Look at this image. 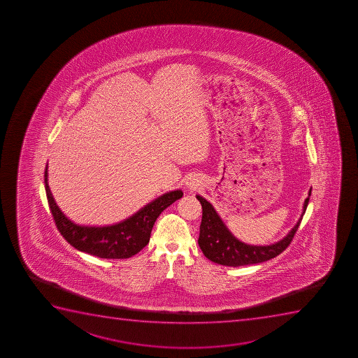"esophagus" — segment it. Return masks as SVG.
<instances>
[{
    "label": "esophagus",
    "mask_w": 358,
    "mask_h": 358,
    "mask_svg": "<svg viewBox=\"0 0 358 358\" xmlns=\"http://www.w3.org/2000/svg\"><path fill=\"white\" fill-rule=\"evenodd\" d=\"M187 185H188V188L190 189V190H196V189L199 188V182L195 181V180H190V181L187 183Z\"/></svg>",
    "instance_id": "34e87169"
}]
</instances>
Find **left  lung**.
Here are the masks:
<instances>
[{"label": "left lung", "instance_id": "8db88e82", "mask_svg": "<svg viewBox=\"0 0 358 358\" xmlns=\"http://www.w3.org/2000/svg\"><path fill=\"white\" fill-rule=\"evenodd\" d=\"M310 194L312 190H309L308 197L306 199L300 220H297L296 225L289 231V234L278 243L266 246L248 245L238 241L223 223L213 204L203 199L202 196L197 195L196 197L202 204L203 209L202 223L199 227V248L206 258L210 259L211 262L231 267L253 265L275 258L276 255L285 251L293 241L294 234H296L302 217L308 206Z\"/></svg>", "mask_w": 358, "mask_h": 358}]
</instances>
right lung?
Returning <instances> with one entry per match:
<instances>
[{"label": "right lung", "mask_w": 358, "mask_h": 358, "mask_svg": "<svg viewBox=\"0 0 358 358\" xmlns=\"http://www.w3.org/2000/svg\"><path fill=\"white\" fill-rule=\"evenodd\" d=\"M46 199L57 229L78 251L103 259L131 258L149 243L152 227L163 210L183 196L182 190L166 192L120 223L107 227H83L62 213L48 185V164L44 171Z\"/></svg>", "instance_id": "add662e5"}]
</instances>
